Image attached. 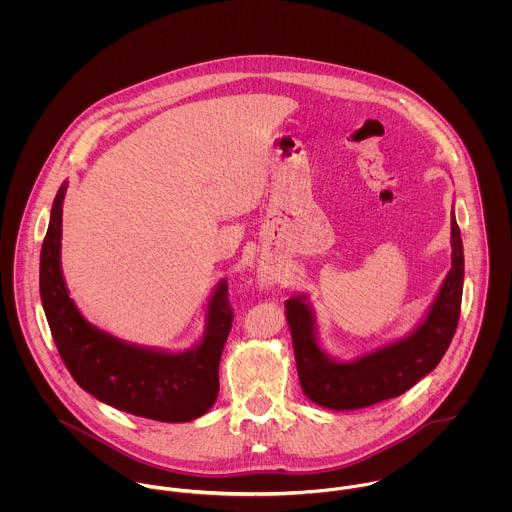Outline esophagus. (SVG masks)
<instances>
[{
	"mask_svg": "<svg viewBox=\"0 0 512 512\" xmlns=\"http://www.w3.org/2000/svg\"><path fill=\"white\" fill-rule=\"evenodd\" d=\"M258 280H260V284H262V286H272L274 276H272L270 272H264V270H262V272L258 274Z\"/></svg>",
	"mask_w": 512,
	"mask_h": 512,
	"instance_id": "obj_1",
	"label": "esophagus"
}]
</instances>
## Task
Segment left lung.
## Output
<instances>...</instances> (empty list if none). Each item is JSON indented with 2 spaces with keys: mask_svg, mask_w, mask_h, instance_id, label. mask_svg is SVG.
<instances>
[{
  "mask_svg": "<svg viewBox=\"0 0 512 512\" xmlns=\"http://www.w3.org/2000/svg\"><path fill=\"white\" fill-rule=\"evenodd\" d=\"M463 274V242L451 211V268L428 311L408 335L353 359H339L323 349L309 297L292 295L286 301V319L303 394L321 408L345 412L410 390L438 366L451 343L459 321Z\"/></svg>",
  "mask_w": 512,
  "mask_h": 512,
  "instance_id": "left-lung-1",
  "label": "left lung"
}]
</instances>
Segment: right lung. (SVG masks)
I'll return each mask as SVG.
<instances>
[{
  "mask_svg": "<svg viewBox=\"0 0 512 512\" xmlns=\"http://www.w3.org/2000/svg\"><path fill=\"white\" fill-rule=\"evenodd\" d=\"M67 187L69 181L53 201L39 262L41 301L63 363L82 390L116 410L167 424L205 416L219 396L220 355L232 325L226 278L207 299L199 341L185 351L136 345L92 325L76 307L61 266Z\"/></svg>",
  "mask_w": 512,
  "mask_h": 512,
  "instance_id": "add662e5",
  "label": "right lung"
}]
</instances>
